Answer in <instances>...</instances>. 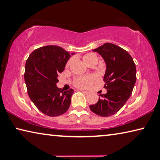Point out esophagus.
<instances>
[{
  "label": "esophagus",
  "instance_id": "1",
  "mask_svg": "<svg viewBox=\"0 0 160 160\" xmlns=\"http://www.w3.org/2000/svg\"><path fill=\"white\" fill-rule=\"evenodd\" d=\"M82 92L83 94H85V95H88V94L90 93L89 92H88V91H82Z\"/></svg>",
  "mask_w": 160,
  "mask_h": 160
}]
</instances>
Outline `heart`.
I'll return each mask as SVG.
<instances>
[{
  "mask_svg": "<svg viewBox=\"0 0 160 160\" xmlns=\"http://www.w3.org/2000/svg\"><path fill=\"white\" fill-rule=\"evenodd\" d=\"M82 60L88 65L92 62H97L98 58L97 56L95 54H93V53H88V54H86L82 57ZM71 62H72V59H70L67 62L66 68L70 66ZM97 80L98 77L94 75L85 76V77H80L76 78L75 80L74 85L76 87L81 88V89H85V88H88L91 84H92Z\"/></svg>",
  "mask_w": 160,
  "mask_h": 160,
  "instance_id": "1",
  "label": "heart"
}]
</instances>
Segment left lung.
<instances>
[{
	"instance_id": "left-lung-1",
	"label": "left lung",
	"mask_w": 160,
	"mask_h": 160,
	"mask_svg": "<svg viewBox=\"0 0 160 160\" xmlns=\"http://www.w3.org/2000/svg\"><path fill=\"white\" fill-rule=\"evenodd\" d=\"M93 51L98 52L106 64L103 80L107 93L101 95L90 108L99 116L109 117L118 112L130 98L137 79L136 66L129 52L116 45L107 42Z\"/></svg>"
}]
</instances>
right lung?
<instances>
[{
  "mask_svg": "<svg viewBox=\"0 0 160 160\" xmlns=\"http://www.w3.org/2000/svg\"><path fill=\"white\" fill-rule=\"evenodd\" d=\"M70 58L62 48L47 45L32 51L26 60L24 78L28 93L36 108L48 116L61 115L70 105L74 90L63 92L56 85L58 75Z\"/></svg>",
  "mask_w": 160,
  "mask_h": 160,
  "instance_id": "right-lung-1",
  "label": "right lung"
}]
</instances>
